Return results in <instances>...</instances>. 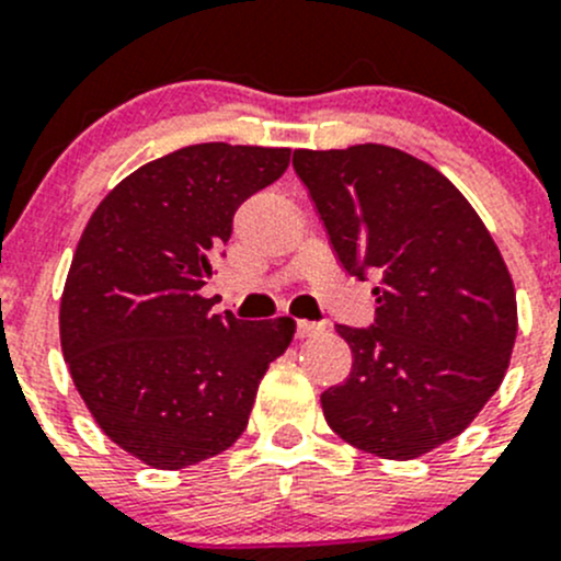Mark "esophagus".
Segmentation results:
<instances>
[{
	"label": "esophagus",
	"mask_w": 561,
	"mask_h": 561,
	"mask_svg": "<svg viewBox=\"0 0 561 561\" xmlns=\"http://www.w3.org/2000/svg\"><path fill=\"white\" fill-rule=\"evenodd\" d=\"M323 329H325V325H323V323H314V320H298L296 334L301 336V340H307V336L320 334V331H323Z\"/></svg>",
	"instance_id": "1"
}]
</instances>
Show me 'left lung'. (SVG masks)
Masks as SVG:
<instances>
[{
	"mask_svg": "<svg viewBox=\"0 0 561 561\" xmlns=\"http://www.w3.org/2000/svg\"><path fill=\"white\" fill-rule=\"evenodd\" d=\"M336 260L378 285L375 323L336 325L345 383L320 394L331 431L386 460L460 436L502 386L518 334L515 287L469 199L425 161L386 145L296 150Z\"/></svg>",
	"mask_w": 561,
	"mask_h": 561,
	"instance_id": "1",
	"label": "left lung"
}]
</instances>
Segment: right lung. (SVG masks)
Returning <instances> with one entry per match:
<instances>
[{"mask_svg":"<svg viewBox=\"0 0 561 561\" xmlns=\"http://www.w3.org/2000/svg\"><path fill=\"white\" fill-rule=\"evenodd\" d=\"M287 148L188 145L130 172L76 247L59 340L92 419L153 469H186L247 431L296 320L210 314L203 287L243 199L279 181Z\"/></svg>","mask_w":561,"mask_h":561,"instance_id":"1","label":"right lung"}]
</instances>
